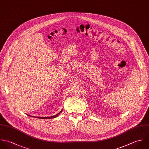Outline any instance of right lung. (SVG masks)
Returning a JSON list of instances; mask_svg holds the SVG:
<instances>
[{
    "label": "right lung",
    "mask_w": 149,
    "mask_h": 149,
    "mask_svg": "<svg viewBox=\"0 0 149 149\" xmlns=\"http://www.w3.org/2000/svg\"><path fill=\"white\" fill-rule=\"evenodd\" d=\"M62 111H63V109L59 113H58V114H56V115H54V116H50V117H37V116H36V117H35V118H38V119H52V118H57L59 115H60V113H61V112H62ZM28 115L29 116H31V117H33V118H34L33 116H30V115Z\"/></svg>",
    "instance_id": "1"
}]
</instances>
